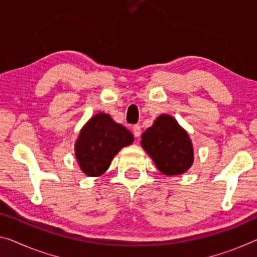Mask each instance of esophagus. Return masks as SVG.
<instances>
[{
	"label": "esophagus",
	"mask_w": 257,
	"mask_h": 257,
	"mask_svg": "<svg viewBox=\"0 0 257 257\" xmlns=\"http://www.w3.org/2000/svg\"><path fill=\"white\" fill-rule=\"evenodd\" d=\"M133 134L136 138H139L141 136V127L140 125H134L133 126Z\"/></svg>",
	"instance_id": "obj_1"
}]
</instances>
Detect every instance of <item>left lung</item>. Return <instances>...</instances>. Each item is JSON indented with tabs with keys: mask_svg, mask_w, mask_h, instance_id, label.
<instances>
[{
	"mask_svg": "<svg viewBox=\"0 0 257 257\" xmlns=\"http://www.w3.org/2000/svg\"><path fill=\"white\" fill-rule=\"evenodd\" d=\"M141 145L155 162L157 169L167 176L187 171L194 160L188 134L169 115H161L153 126L146 130Z\"/></svg>",
	"mask_w": 257,
	"mask_h": 257,
	"instance_id": "8db88e82",
	"label": "left lung"
}]
</instances>
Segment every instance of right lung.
Returning a JSON list of instances; mask_svg holds the SVG:
<instances>
[{
    "mask_svg": "<svg viewBox=\"0 0 257 257\" xmlns=\"http://www.w3.org/2000/svg\"><path fill=\"white\" fill-rule=\"evenodd\" d=\"M133 142L132 133L106 113H97L81 130L76 142V156L82 171L97 177L108 170L111 160Z\"/></svg>",
    "mask_w": 257,
    "mask_h": 257,
    "instance_id": "obj_1",
    "label": "right lung"
}]
</instances>
